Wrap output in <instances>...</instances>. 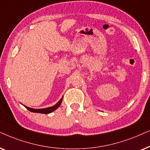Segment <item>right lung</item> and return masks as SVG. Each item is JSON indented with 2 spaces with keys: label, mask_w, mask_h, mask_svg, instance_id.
I'll list each match as a JSON object with an SVG mask.
<instances>
[{
  "label": "right lung",
  "mask_w": 150,
  "mask_h": 150,
  "mask_svg": "<svg viewBox=\"0 0 150 150\" xmlns=\"http://www.w3.org/2000/svg\"><path fill=\"white\" fill-rule=\"evenodd\" d=\"M62 98L60 100H59L58 102H57L56 104L55 105H53V106L52 107H49V108H43V109H33V108H29V107H27L25 106V107L27 108V110H29V111L31 112H37V113H42V114H49V113H51L53 111H54L56 110L57 108H58L59 105H60L61 103H62Z\"/></svg>",
  "instance_id": "obj_1"
}]
</instances>
